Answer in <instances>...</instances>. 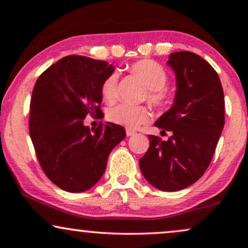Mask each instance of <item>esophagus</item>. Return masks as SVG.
Masks as SVG:
<instances>
[{"mask_svg":"<svg viewBox=\"0 0 248 248\" xmlns=\"http://www.w3.org/2000/svg\"><path fill=\"white\" fill-rule=\"evenodd\" d=\"M125 133H127L128 137H131V136H133L134 133H136V131H134V130H132V129H127V130H125Z\"/></svg>","mask_w":248,"mask_h":248,"instance_id":"34e87169","label":"esophagus"}]
</instances>
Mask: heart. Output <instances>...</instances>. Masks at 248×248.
Returning <instances> with one entry per match:
<instances>
[{
    "mask_svg": "<svg viewBox=\"0 0 248 248\" xmlns=\"http://www.w3.org/2000/svg\"><path fill=\"white\" fill-rule=\"evenodd\" d=\"M130 70L143 82L144 86L148 89V98L151 103L154 105L165 103L167 98L165 86L169 77L161 64L153 60L143 59L134 62L130 66ZM117 84H118L117 72L109 74L102 84L103 97L108 102L116 98ZM107 118L116 124L124 125L128 129H137L141 124L150 123V120L152 119V112L145 106L120 104L109 109L107 111Z\"/></svg>",
    "mask_w": 248,
    "mask_h": 248,
    "instance_id": "heart-1",
    "label": "heart"
}]
</instances>
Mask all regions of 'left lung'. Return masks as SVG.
I'll list each match as a JSON object with an SVG mask.
<instances>
[{
    "label": "left lung",
    "mask_w": 248,
    "mask_h": 248,
    "mask_svg": "<svg viewBox=\"0 0 248 248\" xmlns=\"http://www.w3.org/2000/svg\"><path fill=\"white\" fill-rule=\"evenodd\" d=\"M167 64L177 89L171 107L154 125L171 136L166 141L149 136L139 164L153 187L177 191L196 183L211 162L224 127V94L216 70L198 54L173 52Z\"/></svg>",
    "instance_id": "1"
}]
</instances>
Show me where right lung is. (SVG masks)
I'll return each mask as SVG.
<instances>
[{
	"label": "right lung",
	"mask_w": 248,
	"mask_h": 248,
	"mask_svg": "<svg viewBox=\"0 0 248 248\" xmlns=\"http://www.w3.org/2000/svg\"><path fill=\"white\" fill-rule=\"evenodd\" d=\"M115 71L106 61L68 56L50 66L32 91L29 132L41 169L59 188L89 190L102 178L109 153L125 138L124 129L100 123L92 130L87 115H99L102 84Z\"/></svg>",
	"instance_id": "add662e5"
}]
</instances>
